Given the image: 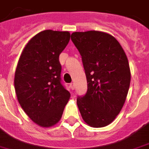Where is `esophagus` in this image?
Masks as SVG:
<instances>
[{
    "instance_id": "34e87169",
    "label": "esophagus",
    "mask_w": 149,
    "mask_h": 149,
    "mask_svg": "<svg viewBox=\"0 0 149 149\" xmlns=\"http://www.w3.org/2000/svg\"><path fill=\"white\" fill-rule=\"evenodd\" d=\"M70 87L71 89H74V88H75V85H74V82H71V83H70Z\"/></svg>"
}]
</instances>
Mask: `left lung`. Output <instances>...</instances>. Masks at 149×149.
<instances>
[{
	"label": "left lung",
	"instance_id": "1",
	"mask_svg": "<svg viewBox=\"0 0 149 149\" xmlns=\"http://www.w3.org/2000/svg\"><path fill=\"white\" fill-rule=\"evenodd\" d=\"M70 38L86 75V93L77 98L81 117L93 127L108 126L123 107L130 88L126 53L114 37L100 31L74 32Z\"/></svg>",
	"mask_w": 149,
	"mask_h": 149
}]
</instances>
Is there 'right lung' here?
I'll use <instances>...</instances> for the list:
<instances>
[{"label": "right lung", "instance_id": "1", "mask_svg": "<svg viewBox=\"0 0 149 149\" xmlns=\"http://www.w3.org/2000/svg\"><path fill=\"white\" fill-rule=\"evenodd\" d=\"M70 37L68 31H41L28 41L16 67L18 101L31 120L42 127L60 121L70 97L61 83L59 60Z\"/></svg>", "mask_w": 149, "mask_h": 149}]
</instances>
